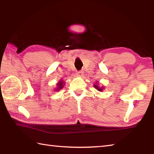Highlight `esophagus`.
Here are the masks:
<instances>
[{"instance_id": "34e87169", "label": "esophagus", "mask_w": 154, "mask_h": 154, "mask_svg": "<svg viewBox=\"0 0 154 154\" xmlns=\"http://www.w3.org/2000/svg\"><path fill=\"white\" fill-rule=\"evenodd\" d=\"M84 75V72L82 71H78L77 73V75L78 77H82Z\"/></svg>"}]
</instances>
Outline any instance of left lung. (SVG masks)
Segmentation results:
<instances>
[{
    "mask_svg": "<svg viewBox=\"0 0 154 154\" xmlns=\"http://www.w3.org/2000/svg\"><path fill=\"white\" fill-rule=\"evenodd\" d=\"M94 87L95 88V89H97V90H98L99 91H103V89H104V87H100L99 86V82H98V81H97V82H95V83L94 84Z\"/></svg>",
    "mask_w": 154,
    "mask_h": 154,
    "instance_id": "obj_1",
    "label": "left lung"
}]
</instances>
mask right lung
I'll return each instance as SVG.
<instances>
[{
    "mask_svg": "<svg viewBox=\"0 0 154 154\" xmlns=\"http://www.w3.org/2000/svg\"><path fill=\"white\" fill-rule=\"evenodd\" d=\"M64 85H65L64 81L63 80H60V81H59V82L56 84L57 87L55 88V91H60V89H63V88Z\"/></svg>",
    "mask_w": 154,
    "mask_h": 154,
    "instance_id": "right-lung-1",
    "label": "right lung"
}]
</instances>
